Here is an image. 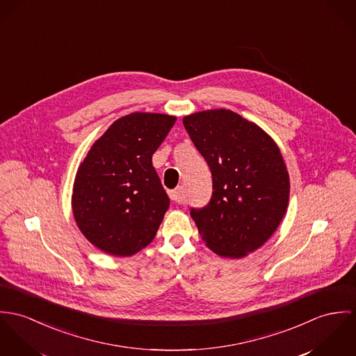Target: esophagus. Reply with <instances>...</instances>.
<instances>
[{
    "instance_id": "34e87169",
    "label": "esophagus",
    "mask_w": 356,
    "mask_h": 356,
    "mask_svg": "<svg viewBox=\"0 0 356 356\" xmlns=\"http://www.w3.org/2000/svg\"><path fill=\"white\" fill-rule=\"evenodd\" d=\"M168 194H169V197H170L173 202H176V203H184V202H186L181 187H177V188H175V190H170Z\"/></svg>"
}]
</instances>
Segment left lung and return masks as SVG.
Here are the masks:
<instances>
[{"mask_svg": "<svg viewBox=\"0 0 356 356\" xmlns=\"http://www.w3.org/2000/svg\"><path fill=\"white\" fill-rule=\"evenodd\" d=\"M207 162L213 194L190 210L209 248L241 258L259 248L280 225L289 199V176L273 139L232 111L216 109L183 119Z\"/></svg>", "mask_w": 356, "mask_h": 356, "instance_id": "left-lung-1", "label": "left lung"}]
</instances>
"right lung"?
Instances as JSON below:
<instances>
[{
	"instance_id": "obj_1",
	"label": "right lung",
	"mask_w": 356,
	"mask_h": 356,
	"mask_svg": "<svg viewBox=\"0 0 356 356\" xmlns=\"http://www.w3.org/2000/svg\"><path fill=\"white\" fill-rule=\"evenodd\" d=\"M176 118L131 113L92 145L76 173L72 209L81 234L97 248L129 257L156 237L169 207L152 157Z\"/></svg>"
}]
</instances>
